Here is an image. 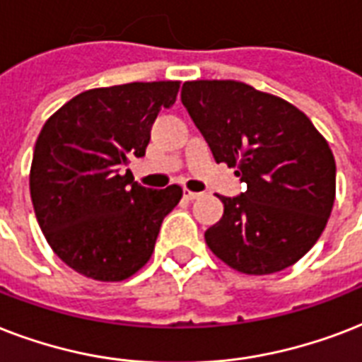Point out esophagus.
<instances>
[{
	"instance_id": "1",
	"label": "esophagus",
	"mask_w": 362,
	"mask_h": 362,
	"mask_svg": "<svg viewBox=\"0 0 362 362\" xmlns=\"http://www.w3.org/2000/svg\"><path fill=\"white\" fill-rule=\"evenodd\" d=\"M183 196L185 198H187V200H194V198H198V192H192V190H189V189H183Z\"/></svg>"
}]
</instances>
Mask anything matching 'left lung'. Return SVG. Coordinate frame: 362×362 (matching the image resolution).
I'll return each instance as SVG.
<instances>
[{
  "instance_id": "obj_1",
  "label": "left lung",
  "mask_w": 362,
  "mask_h": 362,
  "mask_svg": "<svg viewBox=\"0 0 362 362\" xmlns=\"http://www.w3.org/2000/svg\"><path fill=\"white\" fill-rule=\"evenodd\" d=\"M181 102L215 162L247 190L219 196L225 211L207 247L249 276L285 270L323 234L336 196V162L312 120L283 98L240 81H187Z\"/></svg>"
}]
</instances>
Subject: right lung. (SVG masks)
I'll list each match as a JSON object with an SVG mask.
<instances>
[{
  "instance_id": "right-lung-1",
  "label": "right lung",
  "mask_w": 362,
  "mask_h": 362,
  "mask_svg": "<svg viewBox=\"0 0 362 362\" xmlns=\"http://www.w3.org/2000/svg\"><path fill=\"white\" fill-rule=\"evenodd\" d=\"M179 81L92 88L64 103L39 134L30 170L37 223L58 259L96 281H122L147 264L183 189L137 185L132 156L172 107Z\"/></svg>"
}]
</instances>
